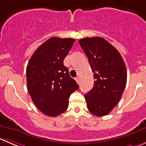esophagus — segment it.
<instances>
[{
  "instance_id": "1",
  "label": "esophagus",
  "mask_w": 146,
  "mask_h": 146,
  "mask_svg": "<svg viewBox=\"0 0 146 146\" xmlns=\"http://www.w3.org/2000/svg\"><path fill=\"white\" fill-rule=\"evenodd\" d=\"M75 80H76V82H77V83L80 82V78H79V77H76Z\"/></svg>"
}]
</instances>
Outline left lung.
<instances>
[{"mask_svg": "<svg viewBox=\"0 0 146 146\" xmlns=\"http://www.w3.org/2000/svg\"><path fill=\"white\" fill-rule=\"evenodd\" d=\"M94 73V87L84 95L89 111L107 115L117 105L127 82V70L119 51L101 37L79 41Z\"/></svg>", "mask_w": 146, "mask_h": 146, "instance_id": "obj_1", "label": "left lung"}]
</instances>
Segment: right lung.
<instances>
[{
	"instance_id": "right-lung-1",
	"label": "right lung",
	"mask_w": 146,
	"mask_h": 146,
	"mask_svg": "<svg viewBox=\"0 0 146 146\" xmlns=\"http://www.w3.org/2000/svg\"><path fill=\"white\" fill-rule=\"evenodd\" d=\"M74 41L58 37L48 38L34 51L26 67L29 95L36 107L49 117H56L65 112L69 96L79 89L64 65V59Z\"/></svg>"
}]
</instances>
